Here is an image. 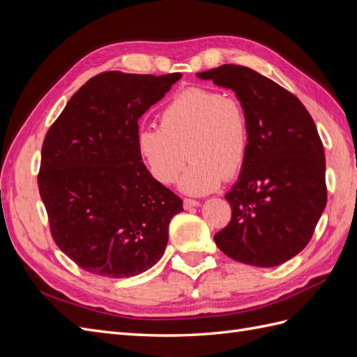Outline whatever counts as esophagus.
Segmentation results:
<instances>
[{"mask_svg": "<svg viewBox=\"0 0 357 357\" xmlns=\"http://www.w3.org/2000/svg\"><path fill=\"white\" fill-rule=\"evenodd\" d=\"M185 208H192V207H197V205H199V201L197 199H192V198H185Z\"/></svg>", "mask_w": 357, "mask_h": 357, "instance_id": "esophagus-1", "label": "esophagus"}]
</instances>
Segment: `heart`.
<instances>
[{"label":"heart","instance_id":"heart-1","mask_svg":"<svg viewBox=\"0 0 357 357\" xmlns=\"http://www.w3.org/2000/svg\"><path fill=\"white\" fill-rule=\"evenodd\" d=\"M137 152L156 181L174 183L185 167L180 189L202 195L218 188L223 176L234 178L250 153V123L235 95L204 86L177 93L159 114V126L137 132Z\"/></svg>","mask_w":357,"mask_h":357}]
</instances>
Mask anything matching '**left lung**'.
Listing matches in <instances>:
<instances>
[{"instance_id":"8db88e82","label":"left lung","mask_w":357,"mask_h":357,"mask_svg":"<svg viewBox=\"0 0 357 357\" xmlns=\"http://www.w3.org/2000/svg\"><path fill=\"white\" fill-rule=\"evenodd\" d=\"M197 75L232 89L250 123V153L225 195L232 218L214 241L234 261L277 266L310 243L326 207L316 123L294 93L252 68L226 63Z\"/></svg>"}]
</instances>
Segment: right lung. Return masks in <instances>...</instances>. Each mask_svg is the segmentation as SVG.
I'll return each mask as SVG.
<instances>
[{
  "instance_id": "right-lung-1",
  "label": "right lung",
  "mask_w": 357,
  "mask_h": 357,
  "mask_svg": "<svg viewBox=\"0 0 357 357\" xmlns=\"http://www.w3.org/2000/svg\"><path fill=\"white\" fill-rule=\"evenodd\" d=\"M180 77L96 74L49 128L40 197L53 241L84 271L134 277L165 252L168 225L183 201L149 174L135 137L138 119Z\"/></svg>"
}]
</instances>
